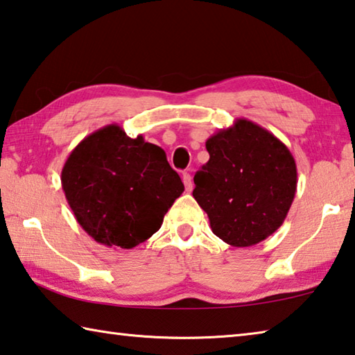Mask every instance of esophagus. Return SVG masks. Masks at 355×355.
<instances>
[{
  "label": "esophagus",
  "instance_id": "34e87169",
  "mask_svg": "<svg viewBox=\"0 0 355 355\" xmlns=\"http://www.w3.org/2000/svg\"><path fill=\"white\" fill-rule=\"evenodd\" d=\"M182 177H183V183H184L186 191L191 192L192 191V177H191V173L189 172H183Z\"/></svg>",
  "mask_w": 355,
  "mask_h": 355
}]
</instances>
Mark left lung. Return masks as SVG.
<instances>
[{"mask_svg":"<svg viewBox=\"0 0 355 355\" xmlns=\"http://www.w3.org/2000/svg\"><path fill=\"white\" fill-rule=\"evenodd\" d=\"M209 161L196 172L192 196L212 233L231 247H251L286 220L298 183L287 146L253 121L239 118L206 139Z\"/></svg>","mask_w":355,"mask_h":355,"instance_id":"obj_1","label":"left lung"}]
</instances>
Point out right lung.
Returning a JSON list of instances; mask_svg holds the SVG:
<instances>
[{
    "mask_svg": "<svg viewBox=\"0 0 355 355\" xmlns=\"http://www.w3.org/2000/svg\"><path fill=\"white\" fill-rule=\"evenodd\" d=\"M62 188L77 223L105 247L130 250L161 228L184 186L161 147L110 124L69 153Z\"/></svg>",
    "mask_w": 355,
    "mask_h": 355,
    "instance_id": "1",
    "label": "right lung"
}]
</instances>
